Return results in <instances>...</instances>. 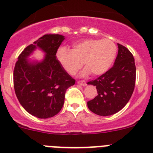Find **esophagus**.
I'll return each mask as SVG.
<instances>
[{
  "mask_svg": "<svg viewBox=\"0 0 153 153\" xmlns=\"http://www.w3.org/2000/svg\"><path fill=\"white\" fill-rule=\"evenodd\" d=\"M76 83H77V84L81 85V86H86V81H84V80H79V81H77Z\"/></svg>",
  "mask_w": 153,
  "mask_h": 153,
  "instance_id": "1",
  "label": "esophagus"
}]
</instances>
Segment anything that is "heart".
Here are the masks:
<instances>
[{"label":"heart","mask_w":153,"mask_h":153,"mask_svg":"<svg viewBox=\"0 0 153 153\" xmlns=\"http://www.w3.org/2000/svg\"><path fill=\"white\" fill-rule=\"evenodd\" d=\"M117 53V45L110 39H86L74 44L72 50L59 47L56 57L70 75L76 74L83 63L86 67L83 75L91 73L94 76H100L111 67Z\"/></svg>","instance_id":"heart-1"}]
</instances>
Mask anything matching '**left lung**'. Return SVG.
Returning a JSON list of instances; mask_svg holds the SVG:
<instances>
[{"instance_id": "left-lung-1", "label": "left lung", "mask_w": 153, "mask_h": 153, "mask_svg": "<svg viewBox=\"0 0 153 153\" xmlns=\"http://www.w3.org/2000/svg\"><path fill=\"white\" fill-rule=\"evenodd\" d=\"M118 54L107 72L89 85L96 86L98 95L87 102L90 111L102 117L111 116L123 109L131 98L136 83L134 57L126 47L117 44Z\"/></svg>"}]
</instances>
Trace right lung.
I'll return each mask as SVG.
<instances>
[{"label":"right lung","instance_id":"1","mask_svg":"<svg viewBox=\"0 0 153 153\" xmlns=\"http://www.w3.org/2000/svg\"><path fill=\"white\" fill-rule=\"evenodd\" d=\"M65 37L60 34H45L22 51L13 70L16 96L24 109L40 119L54 117L64 103L66 90L75 84L62 67L56 53ZM46 54L40 62L28 57L36 49Z\"/></svg>","mask_w":153,"mask_h":153}]
</instances>
